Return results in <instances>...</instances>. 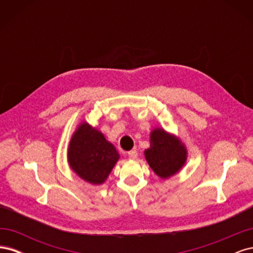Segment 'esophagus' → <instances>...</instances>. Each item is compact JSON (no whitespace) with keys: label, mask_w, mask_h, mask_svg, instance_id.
Returning <instances> with one entry per match:
<instances>
[{"label":"esophagus","mask_w":253,"mask_h":253,"mask_svg":"<svg viewBox=\"0 0 253 253\" xmlns=\"http://www.w3.org/2000/svg\"><path fill=\"white\" fill-rule=\"evenodd\" d=\"M127 155H128V157H129V158L135 159V158L137 157V151H135V150L128 151V152H127Z\"/></svg>","instance_id":"esophagus-1"}]
</instances>
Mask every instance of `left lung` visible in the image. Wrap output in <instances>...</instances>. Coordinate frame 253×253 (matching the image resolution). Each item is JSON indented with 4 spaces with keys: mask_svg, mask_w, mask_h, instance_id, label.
<instances>
[{
    "mask_svg": "<svg viewBox=\"0 0 253 253\" xmlns=\"http://www.w3.org/2000/svg\"><path fill=\"white\" fill-rule=\"evenodd\" d=\"M187 149L178 137L154 128L150 136V148L144 150V156L151 169L160 178L167 179L177 173L187 160Z\"/></svg>",
    "mask_w": 253,
    "mask_h": 253,
    "instance_id": "1",
    "label": "left lung"
}]
</instances>
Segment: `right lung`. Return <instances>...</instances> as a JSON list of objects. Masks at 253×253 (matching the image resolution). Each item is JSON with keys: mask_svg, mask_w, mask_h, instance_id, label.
<instances>
[{"mask_svg": "<svg viewBox=\"0 0 253 253\" xmlns=\"http://www.w3.org/2000/svg\"><path fill=\"white\" fill-rule=\"evenodd\" d=\"M120 155L97 128L82 122L73 134L67 159L71 169L91 185H101L118 162Z\"/></svg>", "mask_w": 253, "mask_h": 253, "instance_id": "1", "label": "right lung"}]
</instances>
